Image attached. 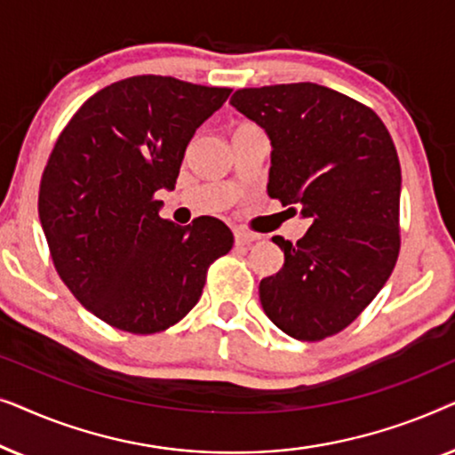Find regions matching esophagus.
<instances>
[{
  "label": "esophagus",
  "mask_w": 455,
  "mask_h": 455,
  "mask_svg": "<svg viewBox=\"0 0 455 455\" xmlns=\"http://www.w3.org/2000/svg\"><path fill=\"white\" fill-rule=\"evenodd\" d=\"M234 238H235V244H238V246H246V244H252L254 240H259V235L252 234V232H248V229L238 228L234 232Z\"/></svg>",
  "instance_id": "34e87169"
}]
</instances>
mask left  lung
Segmentation results:
<instances>
[{
  "label": "left lung",
  "instance_id": "left-lung-1",
  "mask_svg": "<svg viewBox=\"0 0 455 455\" xmlns=\"http://www.w3.org/2000/svg\"><path fill=\"white\" fill-rule=\"evenodd\" d=\"M271 139L269 196L310 228L259 285L283 333L321 341L369 307L400 254V159L389 130L364 103L315 83L238 89L229 99Z\"/></svg>",
  "mask_w": 455,
  "mask_h": 455
}]
</instances>
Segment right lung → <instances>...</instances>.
<instances>
[{
	"instance_id": "right-lung-1",
	"label": "right lung",
	"mask_w": 455,
	"mask_h": 455,
	"mask_svg": "<svg viewBox=\"0 0 455 455\" xmlns=\"http://www.w3.org/2000/svg\"><path fill=\"white\" fill-rule=\"evenodd\" d=\"M232 89L132 76L86 99L49 155L39 220L55 271L86 310L122 331L159 333L203 294L232 251L215 217L176 226L155 192L173 190L196 128Z\"/></svg>"
}]
</instances>
